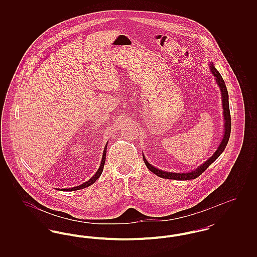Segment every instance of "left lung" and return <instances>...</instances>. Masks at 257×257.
<instances>
[{
  "label": "left lung",
  "mask_w": 257,
  "mask_h": 257,
  "mask_svg": "<svg viewBox=\"0 0 257 257\" xmlns=\"http://www.w3.org/2000/svg\"><path fill=\"white\" fill-rule=\"evenodd\" d=\"M210 70L212 74L215 77V81L217 85L220 86V95H221V105H222V114H223V135L222 139L220 141V144L219 147H217V150L214 152V154L208 158L203 164H201L199 167L196 168L195 170L187 172H170V171H162L151 164L148 163L146 156L143 154V158L145 161V164L147 167V169L151 172L155 173L157 176L166 178V179H174V180H190V179H195L198 177L203 171L207 169L208 167L214 163L216 160L219 158L220 154L223 152L225 149L226 145L228 143L229 137H230V131H231V117H230V110H229V102H228V92L226 89V86L224 84V81L221 77L220 72L215 68V65L212 61L209 62Z\"/></svg>",
  "instance_id": "left-lung-1"
}]
</instances>
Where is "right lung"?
<instances>
[{"label": "right lung", "instance_id": "right-lung-1", "mask_svg": "<svg viewBox=\"0 0 257 257\" xmlns=\"http://www.w3.org/2000/svg\"><path fill=\"white\" fill-rule=\"evenodd\" d=\"M107 147H108V143L106 144V147L104 148L103 155H102V160H101V164H100V166H99V169H98L97 171L94 173V175H93L89 180H87L85 183L81 184V185H79V186L73 187V188H69V189H58V190H59V191H77V190H81V189L86 188V187H88V186H90V185H92V184L94 183V182L97 180L98 178L100 177V175L102 174V171H103V169H104V165H105V161H106Z\"/></svg>", "mask_w": 257, "mask_h": 257}]
</instances>
